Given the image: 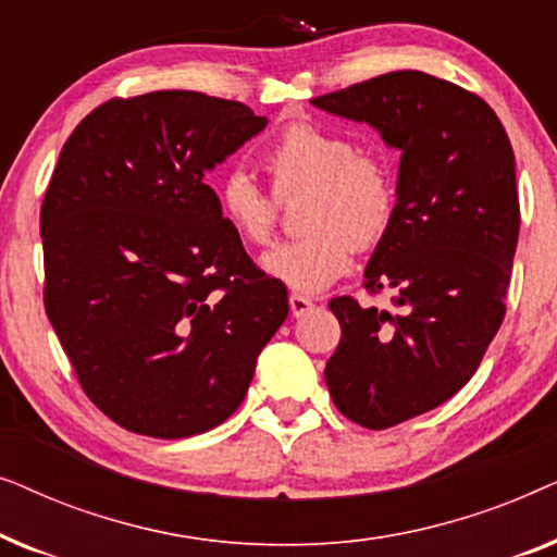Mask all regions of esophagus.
<instances>
[{
  "mask_svg": "<svg viewBox=\"0 0 557 557\" xmlns=\"http://www.w3.org/2000/svg\"><path fill=\"white\" fill-rule=\"evenodd\" d=\"M288 307H292L294 317H304L307 311L314 309V301L307 299V296H301V294H292L288 296Z\"/></svg>",
  "mask_w": 557,
  "mask_h": 557,
  "instance_id": "obj_1",
  "label": "esophagus"
}]
</instances>
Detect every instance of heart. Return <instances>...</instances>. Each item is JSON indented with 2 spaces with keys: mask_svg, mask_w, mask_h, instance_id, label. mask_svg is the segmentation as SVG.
<instances>
[{
  "mask_svg": "<svg viewBox=\"0 0 557 557\" xmlns=\"http://www.w3.org/2000/svg\"><path fill=\"white\" fill-rule=\"evenodd\" d=\"M278 195L309 187L307 235L265 250L261 269L299 294H319L345 276L357 250L377 246L395 218V182L385 162L360 154L349 136L314 124L281 132L263 157ZM225 223L243 240L269 243L276 202L243 170H231L215 187Z\"/></svg>",
  "mask_w": 557,
  "mask_h": 557,
  "instance_id": "b5f03b06",
  "label": "heart"
}]
</instances>
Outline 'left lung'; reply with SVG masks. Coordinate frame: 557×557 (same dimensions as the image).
<instances>
[{
    "mask_svg": "<svg viewBox=\"0 0 557 557\" xmlns=\"http://www.w3.org/2000/svg\"><path fill=\"white\" fill-rule=\"evenodd\" d=\"M311 106L375 128L400 151L395 218L364 269L398 314L337 296L342 339L324 370L342 413L383 431L461 391L505 319L520 235L515 154L482 98L395 71Z\"/></svg>",
    "mask_w": 557,
    "mask_h": 557,
    "instance_id": "8db88e82",
    "label": "left lung"
}]
</instances>
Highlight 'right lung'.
Wrapping results in <instances>:
<instances>
[{
    "label": "right lung",
    "mask_w": 557,
    "mask_h": 557,
    "mask_svg": "<svg viewBox=\"0 0 557 557\" xmlns=\"http://www.w3.org/2000/svg\"><path fill=\"white\" fill-rule=\"evenodd\" d=\"M269 119L195 90L98 106L45 193V311L83 391L151 438L215 429L288 314L205 174Z\"/></svg>",
    "instance_id": "right-lung-1"
}]
</instances>
